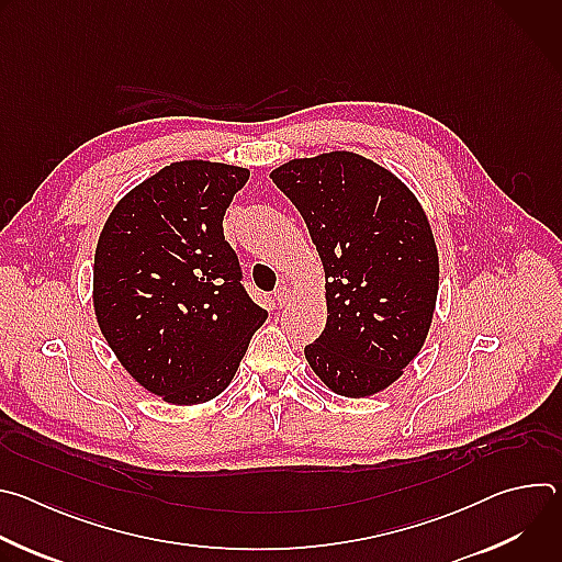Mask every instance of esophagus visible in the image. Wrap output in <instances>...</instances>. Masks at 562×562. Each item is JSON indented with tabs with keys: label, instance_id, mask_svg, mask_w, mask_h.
Instances as JSON below:
<instances>
[{
	"label": "esophagus",
	"instance_id": "esophagus-1",
	"mask_svg": "<svg viewBox=\"0 0 562 562\" xmlns=\"http://www.w3.org/2000/svg\"><path fill=\"white\" fill-rule=\"evenodd\" d=\"M273 300H276V304L282 308V306H286V302L291 300V289L286 286V284H282L276 293H273Z\"/></svg>",
	"mask_w": 562,
	"mask_h": 562
}]
</instances>
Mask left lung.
<instances>
[{
    "instance_id": "8db88e82",
    "label": "left lung",
    "mask_w": 562,
    "mask_h": 562,
    "mask_svg": "<svg viewBox=\"0 0 562 562\" xmlns=\"http://www.w3.org/2000/svg\"><path fill=\"white\" fill-rule=\"evenodd\" d=\"M325 269L327 327L304 349L334 393L391 386L420 353L438 297V249L414 191L351 150L295 157L271 171Z\"/></svg>"
}]
</instances>
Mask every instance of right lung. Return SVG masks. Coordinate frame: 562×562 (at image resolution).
<instances>
[{"instance_id":"right-lung-1","label":"right lung","mask_w":562,"mask_h":562,"mask_svg":"<svg viewBox=\"0 0 562 562\" xmlns=\"http://www.w3.org/2000/svg\"><path fill=\"white\" fill-rule=\"evenodd\" d=\"M249 169L184 159L133 187L98 239L93 308L128 375L171 405L220 395L267 311L222 231Z\"/></svg>"}]
</instances>
